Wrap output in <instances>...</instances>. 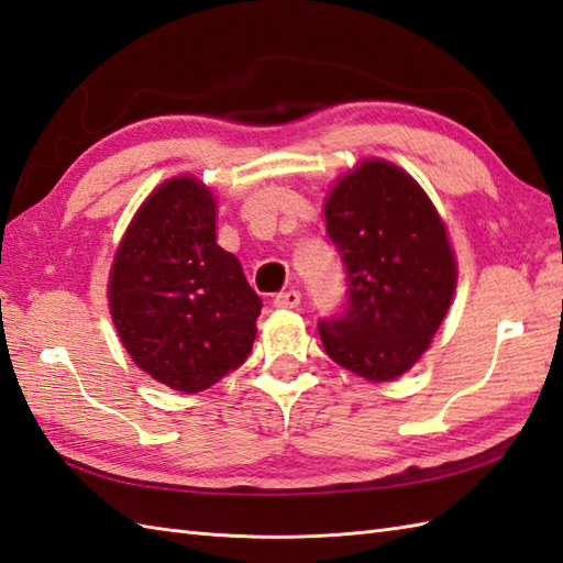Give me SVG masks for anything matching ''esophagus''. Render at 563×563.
Listing matches in <instances>:
<instances>
[{"instance_id":"obj_1","label":"esophagus","mask_w":563,"mask_h":563,"mask_svg":"<svg viewBox=\"0 0 563 563\" xmlns=\"http://www.w3.org/2000/svg\"><path fill=\"white\" fill-rule=\"evenodd\" d=\"M298 303H301V294H298L296 289L282 291V294L274 296V306H277V308H298Z\"/></svg>"}]
</instances>
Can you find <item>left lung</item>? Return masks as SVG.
I'll return each instance as SVG.
<instances>
[{
	"instance_id": "1",
	"label": "left lung",
	"mask_w": 563,
	"mask_h": 563,
	"mask_svg": "<svg viewBox=\"0 0 563 563\" xmlns=\"http://www.w3.org/2000/svg\"><path fill=\"white\" fill-rule=\"evenodd\" d=\"M325 233L347 291L340 313L318 320L323 347L357 376L391 382L428 350L452 303L444 223L404 169L366 159L328 197Z\"/></svg>"
}]
</instances>
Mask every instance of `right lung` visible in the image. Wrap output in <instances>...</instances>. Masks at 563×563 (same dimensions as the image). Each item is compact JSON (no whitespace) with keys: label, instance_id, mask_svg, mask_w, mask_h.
<instances>
[{"label":"right lung","instance_id":"1","mask_svg":"<svg viewBox=\"0 0 563 563\" xmlns=\"http://www.w3.org/2000/svg\"><path fill=\"white\" fill-rule=\"evenodd\" d=\"M109 306L131 360L175 391H203L247 360L262 298L218 247L201 181L169 179L141 206L113 260Z\"/></svg>","mask_w":563,"mask_h":563}]
</instances>
